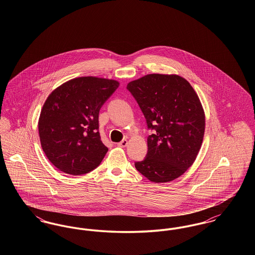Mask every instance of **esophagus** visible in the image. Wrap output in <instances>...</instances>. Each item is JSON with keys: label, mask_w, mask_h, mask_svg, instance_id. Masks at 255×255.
<instances>
[{"label": "esophagus", "mask_w": 255, "mask_h": 255, "mask_svg": "<svg viewBox=\"0 0 255 255\" xmlns=\"http://www.w3.org/2000/svg\"><path fill=\"white\" fill-rule=\"evenodd\" d=\"M127 144H128V140H127V139H123V140H122L121 142H119V143H118V146L124 148V147H126V146H127Z\"/></svg>", "instance_id": "esophagus-1"}]
</instances>
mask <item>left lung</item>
Listing matches in <instances>:
<instances>
[{
    "label": "left lung",
    "mask_w": 255,
    "mask_h": 255,
    "mask_svg": "<svg viewBox=\"0 0 255 255\" xmlns=\"http://www.w3.org/2000/svg\"><path fill=\"white\" fill-rule=\"evenodd\" d=\"M144 115L145 158L134 166L151 182H171L194 162L203 142L206 119L192 86L176 74H147L127 85Z\"/></svg>",
    "instance_id": "1"
}]
</instances>
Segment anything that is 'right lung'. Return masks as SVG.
<instances>
[{
  "instance_id": "1",
  "label": "right lung",
  "mask_w": 255,
  "mask_h": 255,
  "mask_svg": "<svg viewBox=\"0 0 255 255\" xmlns=\"http://www.w3.org/2000/svg\"><path fill=\"white\" fill-rule=\"evenodd\" d=\"M120 83L93 76L72 79L55 89L41 111L38 129L43 151L62 172L87 174L108 148L101 141L98 115Z\"/></svg>"
}]
</instances>
